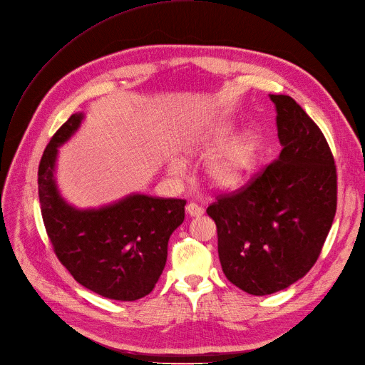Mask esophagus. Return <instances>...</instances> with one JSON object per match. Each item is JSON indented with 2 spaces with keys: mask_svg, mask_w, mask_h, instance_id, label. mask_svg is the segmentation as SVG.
Masks as SVG:
<instances>
[{
  "mask_svg": "<svg viewBox=\"0 0 365 365\" xmlns=\"http://www.w3.org/2000/svg\"><path fill=\"white\" fill-rule=\"evenodd\" d=\"M185 211L188 215H192V217H200L203 214V208L196 205V203H188V205L185 207Z\"/></svg>",
  "mask_w": 365,
  "mask_h": 365,
  "instance_id": "34e87169",
  "label": "esophagus"
}]
</instances>
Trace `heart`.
Instances as JSON below:
<instances>
[{
    "label": "heart",
    "mask_w": 365,
    "mask_h": 365,
    "mask_svg": "<svg viewBox=\"0 0 365 365\" xmlns=\"http://www.w3.org/2000/svg\"><path fill=\"white\" fill-rule=\"evenodd\" d=\"M225 143L226 133H218L208 143V148L218 150ZM256 148V140L252 136H244L229 145L225 151L214 157L208 163L205 169L208 181L220 188L238 185L255 165ZM187 153H192V150H188ZM169 172L173 175H180L182 172V165L177 162V160H173V162L169 163Z\"/></svg>",
    "instance_id": "b5f03b06"
}]
</instances>
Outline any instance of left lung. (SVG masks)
<instances>
[{"label":"left lung","instance_id":"1","mask_svg":"<svg viewBox=\"0 0 365 365\" xmlns=\"http://www.w3.org/2000/svg\"><path fill=\"white\" fill-rule=\"evenodd\" d=\"M269 97L279 158L207 208L226 279L257 297L279 292L312 269L337 210V168L322 130L292 97Z\"/></svg>","mask_w":365,"mask_h":365}]
</instances>
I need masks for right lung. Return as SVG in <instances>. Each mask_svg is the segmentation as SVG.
Listing matches in <instances>:
<instances>
[{
  "label": "right lung",
  "mask_w": 365,
  "mask_h": 365,
  "mask_svg": "<svg viewBox=\"0 0 365 365\" xmlns=\"http://www.w3.org/2000/svg\"><path fill=\"white\" fill-rule=\"evenodd\" d=\"M82 113L56 130L38 165V199L53 253L78 283L116 301L148 295L163 272L168 241L184 222V199L132 195L113 205L81 211L58 195L56 148L76 132Z\"/></svg>",
  "instance_id": "add662e5"
}]
</instances>
